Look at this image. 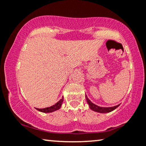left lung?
Here are the masks:
<instances>
[{
	"instance_id": "obj_1",
	"label": "left lung",
	"mask_w": 146,
	"mask_h": 146,
	"mask_svg": "<svg viewBox=\"0 0 146 146\" xmlns=\"http://www.w3.org/2000/svg\"><path fill=\"white\" fill-rule=\"evenodd\" d=\"M85 98H86L87 103H88V105H89L90 109L92 111H95V112H98L100 113H107L111 112V111L115 110V109H117V108L118 107L119 105H120V104H119V105L114 106V107H99V106L95 105V104H94L93 103H92V102L89 100V98H88V96H86V94L85 95Z\"/></svg>"
}]
</instances>
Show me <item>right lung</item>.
Instances as JSON below:
<instances>
[{"mask_svg":"<svg viewBox=\"0 0 146 146\" xmlns=\"http://www.w3.org/2000/svg\"><path fill=\"white\" fill-rule=\"evenodd\" d=\"M63 101H64V97L62 96V98L59 101L57 102L55 105L51 106V107H50L44 108V109H37V108H36V109H37V111H40V112H42V113L54 112V111H57V110H58V109H60V107H61V106L62 105V103H63Z\"/></svg>","mask_w":146,"mask_h":146,"instance_id":"add662e5","label":"right lung"}]
</instances>
